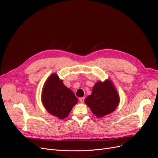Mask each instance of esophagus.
Returning <instances> with one entry per match:
<instances>
[{"label": "esophagus", "mask_w": 158, "mask_h": 158, "mask_svg": "<svg viewBox=\"0 0 158 158\" xmlns=\"http://www.w3.org/2000/svg\"><path fill=\"white\" fill-rule=\"evenodd\" d=\"M85 97H81V98H80V99H79V101H80V102L81 103H83L84 102H85Z\"/></svg>", "instance_id": "obj_1"}]
</instances>
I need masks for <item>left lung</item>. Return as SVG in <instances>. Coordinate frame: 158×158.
Segmentation results:
<instances>
[{
	"label": "left lung",
	"instance_id": "1",
	"mask_svg": "<svg viewBox=\"0 0 158 158\" xmlns=\"http://www.w3.org/2000/svg\"><path fill=\"white\" fill-rule=\"evenodd\" d=\"M85 102L96 117L102 118L117 109L120 97L113 82L106 79L96 82L92 94L85 98Z\"/></svg>",
	"mask_w": 158,
	"mask_h": 158
}]
</instances>
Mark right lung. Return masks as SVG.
Segmentation results:
<instances>
[{
    "mask_svg": "<svg viewBox=\"0 0 158 158\" xmlns=\"http://www.w3.org/2000/svg\"><path fill=\"white\" fill-rule=\"evenodd\" d=\"M63 82L53 73L46 80L41 92V102L45 110L60 119L67 117L72 107L78 102L72 91Z\"/></svg>",
    "mask_w": 158,
    "mask_h": 158,
    "instance_id": "add662e5",
    "label": "right lung"
}]
</instances>
